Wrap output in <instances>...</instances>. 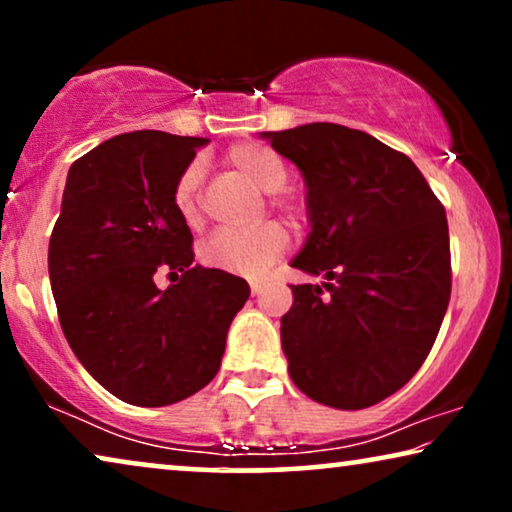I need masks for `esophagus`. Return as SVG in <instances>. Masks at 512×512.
Listing matches in <instances>:
<instances>
[{
	"label": "esophagus",
	"instance_id": "obj_1",
	"mask_svg": "<svg viewBox=\"0 0 512 512\" xmlns=\"http://www.w3.org/2000/svg\"><path fill=\"white\" fill-rule=\"evenodd\" d=\"M249 286H251V293H254V296H261L263 289H265V284L258 282V279H251Z\"/></svg>",
	"mask_w": 512,
	"mask_h": 512
}]
</instances>
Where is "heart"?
Returning a JSON list of instances; mask_svg holds the SVG:
<instances>
[{
  "label": "heart",
  "instance_id": "b5f03b06",
  "mask_svg": "<svg viewBox=\"0 0 512 512\" xmlns=\"http://www.w3.org/2000/svg\"><path fill=\"white\" fill-rule=\"evenodd\" d=\"M226 160L237 174H242L263 193H279L289 181V172H286L282 158L268 146L237 144L226 153ZM200 184V163L188 165L174 184V207H177L181 219L191 226L200 221ZM272 205L291 209L289 202L279 195L272 198ZM286 249H289L286 228L277 221H268L251 230H216L200 244V261L214 270L261 277L272 263L284 256Z\"/></svg>",
  "mask_w": 512,
  "mask_h": 512
}]
</instances>
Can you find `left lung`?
Returning <instances> with one entry per match:
<instances>
[{
    "mask_svg": "<svg viewBox=\"0 0 512 512\" xmlns=\"http://www.w3.org/2000/svg\"><path fill=\"white\" fill-rule=\"evenodd\" d=\"M261 137L305 179L312 230L291 265L326 279L291 286V380L331 408L380 403L422 366L450 303L445 207L405 153L368 132L307 123Z\"/></svg>",
    "mask_w": 512,
    "mask_h": 512,
    "instance_id": "8db88e82",
    "label": "left lung"
}]
</instances>
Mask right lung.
<instances>
[{
	"label": "right lung",
	"instance_id": "right-lung-1",
	"mask_svg": "<svg viewBox=\"0 0 512 512\" xmlns=\"http://www.w3.org/2000/svg\"><path fill=\"white\" fill-rule=\"evenodd\" d=\"M205 137L137 130L111 137L67 172L48 242L62 333L83 368L116 398L160 408L207 387L249 284L193 265V235L174 184ZM182 279L163 292L152 277Z\"/></svg>",
	"mask_w": 512,
	"mask_h": 512
}]
</instances>
